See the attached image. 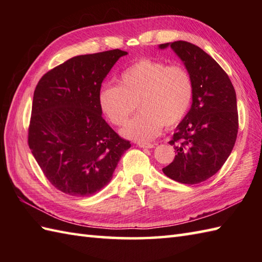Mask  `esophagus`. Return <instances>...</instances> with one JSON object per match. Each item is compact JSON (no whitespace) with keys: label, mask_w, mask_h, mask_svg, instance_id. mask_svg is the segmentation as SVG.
I'll return each mask as SVG.
<instances>
[{"label":"esophagus","mask_w":262,"mask_h":262,"mask_svg":"<svg viewBox=\"0 0 262 262\" xmlns=\"http://www.w3.org/2000/svg\"><path fill=\"white\" fill-rule=\"evenodd\" d=\"M137 146L143 147V148H153V147H154V144H151V143H143V142H138V143H137Z\"/></svg>","instance_id":"obj_1"}]
</instances>
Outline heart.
Listing matches in <instances>:
<instances>
[{
    "label": "heart",
    "mask_w": 262,
    "mask_h": 262,
    "mask_svg": "<svg viewBox=\"0 0 262 262\" xmlns=\"http://www.w3.org/2000/svg\"><path fill=\"white\" fill-rule=\"evenodd\" d=\"M118 85H103L98 102L103 115L116 126L124 125L137 107L141 113L121 129V135L148 141L162 127H173L185 118L193 98L191 74L181 65H166L143 58L122 72Z\"/></svg>",
    "instance_id": "heart-1"
}]
</instances>
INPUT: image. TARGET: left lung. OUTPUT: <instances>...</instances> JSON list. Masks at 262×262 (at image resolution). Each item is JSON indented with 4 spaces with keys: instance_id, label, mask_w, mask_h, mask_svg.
Here are the masks:
<instances>
[{
    "instance_id": "left-lung-1",
    "label": "left lung",
    "mask_w": 262,
    "mask_h": 262,
    "mask_svg": "<svg viewBox=\"0 0 262 262\" xmlns=\"http://www.w3.org/2000/svg\"><path fill=\"white\" fill-rule=\"evenodd\" d=\"M171 47L193 81V98L169 142L177 155L162 169L170 179L186 185L213 177L230 157L236 141L238 116L234 86L225 71L202 48L188 41L161 43Z\"/></svg>"
}]
</instances>
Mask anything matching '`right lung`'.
Instances as JSON below:
<instances>
[{"label": "right lung", "mask_w": 262, "mask_h": 262, "mask_svg": "<svg viewBox=\"0 0 262 262\" xmlns=\"http://www.w3.org/2000/svg\"><path fill=\"white\" fill-rule=\"evenodd\" d=\"M127 52L80 55L51 70L33 93L28 144L43 174L59 191L88 197L113 179L130 143L102 118L98 92Z\"/></svg>", "instance_id": "obj_1"}]
</instances>
